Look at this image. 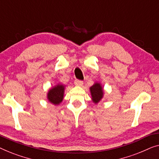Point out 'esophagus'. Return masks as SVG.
<instances>
[{"instance_id":"esophagus-1","label":"esophagus","mask_w":159,"mask_h":159,"mask_svg":"<svg viewBox=\"0 0 159 159\" xmlns=\"http://www.w3.org/2000/svg\"><path fill=\"white\" fill-rule=\"evenodd\" d=\"M74 84L75 86H82L83 84H84V82L82 80H75L74 81Z\"/></svg>"}]
</instances>
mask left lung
I'll list each match as a JSON object with an SVG mask.
<instances>
[{
  "label": "left lung",
  "mask_w": 159,
  "mask_h": 159,
  "mask_svg": "<svg viewBox=\"0 0 159 159\" xmlns=\"http://www.w3.org/2000/svg\"><path fill=\"white\" fill-rule=\"evenodd\" d=\"M89 89H90L91 100L95 104H97L100 101H102L104 97V91L103 86L100 82H96Z\"/></svg>",
  "instance_id": "1"
}]
</instances>
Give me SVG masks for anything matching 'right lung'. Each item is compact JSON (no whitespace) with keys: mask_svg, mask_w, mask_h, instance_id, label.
<instances>
[{"mask_svg":"<svg viewBox=\"0 0 159 159\" xmlns=\"http://www.w3.org/2000/svg\"><path fill=\"white\" fill-rule=\"evenodd\" d=\"M66 86L62 84H57L55 86L51 87L47 93V99L55 106H57L62 102L64 98Z\"/></svg>","mask_w":159,"mask_h":159,"instance_id":"right-lung-1","label":"right lung"}]
</instances>
